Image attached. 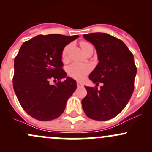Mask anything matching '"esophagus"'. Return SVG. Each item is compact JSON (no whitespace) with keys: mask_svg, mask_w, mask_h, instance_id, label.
<instances>
[{"mask_svg":"<svg viewBox=\"0 0 152 152\" xmlns=\"http://www.w3.org/2000/svg\"><path fill=\"white\" fill-rule=\"evenodd\" d=\"M76 85H77L78 87H82V86H83V84H82V82H77V84H76Z\"/></svg>","mask_w":152,"mask_h":152,"instance_id":"1","label":"esophagus"}]
</instances>
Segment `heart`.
<instances>
[{"label":"heart","mask_w":152,"mask_h":152,"mask_svg":"<svg viewBox=\"0 0 152 152\" xmlns=\"http://www.w3.org/2000/svg\"><path fill=\"white\" fill-rule=\"evenodd\" d=\"M81 47L85 50L87 47L90 46V43L87 42H82L80 43ZM70 49V45H67L63 48L62 51V60L64 62H66L68 60V54ZM67 73L70 77L76 79V80H82L90 71V67L88 65L79 62H73L69 65L67 69Z\"/></svg>","instance_id":"heart-1"}]
</instances>
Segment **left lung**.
Wrapping results in <instances>:
<instances>
[{
  "instance_id": "1",
  "label": "left lung",
  "mask_w": 152,
  "mask_h": 152,
  "mask_svg": "<svg viewBox=\"0 0 152 152\" xmlns=\"http://www.w3.org/2000/svg\"><path fill=\"white\" fill-rule=\"evenodd\" d=\"M96 49L99 63L89 79L97 87H87L82 101L86 115L96 121H107L126 106L134 88L137 67L134 56L123 41L105 33L84 35Z\"/></svg>"
}]
</instances>
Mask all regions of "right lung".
<instances>
[{"label":"right lung","mask_w":152,"mask_h":152,"mask_svg":"<svg viewBox=\"0 0 152 152\" xmlns=\"http://www.w3.org/2000/svg\"><path fill=\"white\" fill-rule=\"evenodd\" d=\"M79 35H37L24 42L15 58L13 87L23 109L37 120L56 119L76 89L62 69V51ZM66 78V80L61 79ZM53 80L55 85L50 84Z\"/></svg>","instance_id":"add662e5"}]
</instances>
